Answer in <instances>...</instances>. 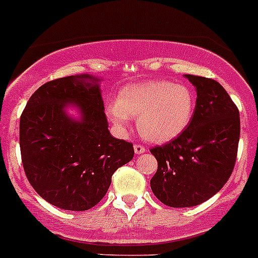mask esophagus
Masks as SVG:
<instances>
[{
    "label": "esophagus",
    "mask_w": 258,
    "mask_h": 258,
    "mask_svg": "<svg viewBox=\"0 0 258 258\" xmlns=\"http://www.w3.org/2000/svg\"><path fill=\"white\" fill-rule=\"evenodd\" d=\"M146 147L143 145H139V143H137V145H134V152L137 153V155H141V153H145L146 152Z\"/></svg>",
    "instance_id": "34e87169"
}]
</instances>
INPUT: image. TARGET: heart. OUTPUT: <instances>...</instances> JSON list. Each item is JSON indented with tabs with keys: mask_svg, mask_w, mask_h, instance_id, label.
<instances>
[{
	"mask_svg": "<svg viewBox=\"0 0 258 258\" xmlns=\"http://www.w3.org/2000/svg\"><path fill=\"white\" fill-rule=\"evenodd\" d=\"M196 94L186 84L170 80H150L121 89L119 100L107 105V115L119 127L137 117L141 136L148 142L164 143L176 138L190 124Z\"/></svg>",
	"mask_w": 258,
	"mask_h": 258,
	"instance_id": "heart-1",
	"label": "heart"
}]
</instances>
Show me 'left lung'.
<instances>
[{"label": "left lung", "instance_id": "obj_1", "mask_svg": "<svg viewBox=\"0 0 258 258\" xmlns=\"http://www.w3.org/2000/svg\"><path fill=\"white\" fill-rule=\"evenodd\" d=\"M185 77L197 89L192 121L180 136L151 148L158 165L151 189L170 207L197 206L216 195L233 172L239 143V111L224 87Z\"/></svg>", "mask_w": 258, "mask_h": 258}]
</instances>
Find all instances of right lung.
I'll return each instance as SVG.
<instances>
[{"label": "right lung", "instance_id": "right-lung-1", "mask_svg": "<svg viewBox=\"0 0 258 258\" xmlns=\"http://www.w3.org/2000/svg\"><path fill=\"white\" fill-rule=\"evenodd\" d=\"M91 75H72L41 86L20 116V152L30 185L43 200L86 211L107 193L111 176L134 156L133 143L113 138L100 86ZM74 103L82 117L63 108Z\"/></svg>", "mask_w": 258, "mask_h": 258}]
</instances>
